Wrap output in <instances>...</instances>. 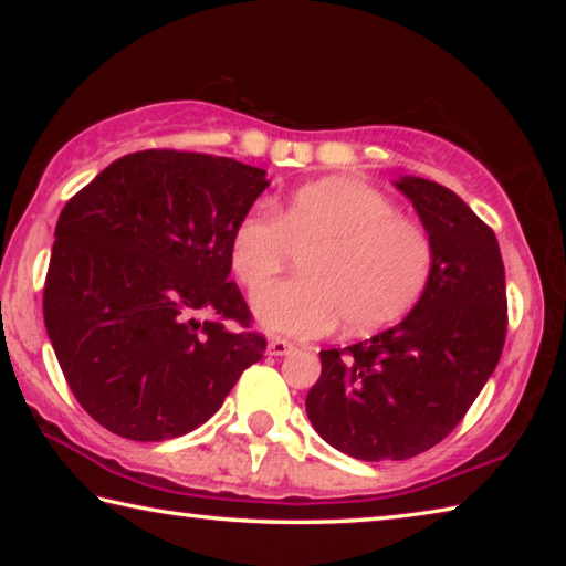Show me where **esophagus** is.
Masks as SVG:
<instances>
[{
	"label": "esophagus",
	"instance_id": "34e87169",
	"mask_svg": "<svg viewBox=\"0 0 566 566\" xmlns=\"http://www.w3.org/2000/svg\"><path fill=\"white\" fill-rule=\"evenodd\" d=\"M292 352H294V344L280 337H274L270 339V344H266V354H272V357H284V354H292Z\"/></svg>",
	"mask_w": 566,
	"mask_h": 566
}]
</instances>
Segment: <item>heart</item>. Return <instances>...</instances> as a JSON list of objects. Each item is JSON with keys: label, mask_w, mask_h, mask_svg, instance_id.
<instances>
[{"label": "heart", "mask_w": 566, "mask_h": 566, "mask_svg": "<svg viewBox=\"0 0 566 566\" xmlns=\"http://www.w3.org/2000/svg\"><path fill=\"white\" fill-rule=\"evenodd\" d=\"M294 249H304V276L266 284L252 310L266 329L292 337H322L347 324L367 334L411 310L432 276L434 249L427 232L385 195L361 181L324 179L296 189L276 209L239 219L229 260L249 290L282 270Z\"/></svg>", "instance_id": "heart-1"}]
</instances>
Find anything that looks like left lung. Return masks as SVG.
I'll list each match as a JSON object with an SVG mask.
<instances>
[{
    "instance_id": "left-lung-1",
    "label": "left lung",
    "mask_w": 566,
    "mask_h": 566,
    "mask_svg": "<svg viewBox=\"0 0 566 566\" xmlns=\"http://www.w3.org/2000/svg\"><path fill=\"white\" fill-rule=\"evenodd\" d=\"M434 249L432 276L405 319L324 349L306 417L324 442L361 462L417 457L452 432L492 377L506 337L496 237L432 179L399 177Z\"/></svg>"
}]
</instances>
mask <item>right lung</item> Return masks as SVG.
<instances>
[{"mask_svg": "<svg viewBox=\"0 0 566 566\" xmlns=\"http://www.w3.org/2000/svg\"><path fill=\"white\" fill-rule=\"evenodd\" d=\"M266 187L264 169L237 159L147 149L64 205L44 327L76 401L109 432L187 434L262 359L266 339L247 332L252 317L229 282V247Z\"/></svg>", "mask_w": 566, "mask_h": 566, "instance_id": "right-lung-1", "label": "right lung"}]
</instances>
